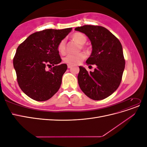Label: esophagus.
<instances>
[{
  "instance_id": "esophagus-1",
  "label": "esophagus",
  "mask_w": 147,
  "mask_h": 147,
  "mask_svg": "<svg viewBox=\"0 0 147 147\" xmlns=\"http://www.w3.org/2000/svg\"><path fill=\"white\" fill-rule=\"evenodd\" d=\"M67 67L69 68V69H70V68H71V67H72V65H67Z\"/></svg>"
}]
</instances>
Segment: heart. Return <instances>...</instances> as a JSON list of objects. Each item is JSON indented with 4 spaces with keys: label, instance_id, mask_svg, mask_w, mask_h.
I'll use <instances>...</instances> for the list:
<instances>
[{
    "label": "heart",
    "instance_id": "1",
    "mask_svg": "<svg viewBox=\"0 0 147 147\" xmlns=\"http://www.w3.org/2000/svg\"><path fill=\"white\" fill-rule=\"evenodd\" d=\"M72 38L79 45H80L82 48H85L83 45L86 43L87 38L86 35L81 32H75L72 35ZM65 39H63L57 45V50L61 54H64L65 52ZM86 57V55L83 53H80L76 55L69 54L63 58V61L69 65H77L81 63Z\"/></svg>",
    "mask_w": 147,
    "mask_h": 147
}]
</instances>
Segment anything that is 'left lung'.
Masks as SVG:
<instances>
[{
    "mask_svg": "<svg viewBox=\"0 0 147 147\" xmlns=\"http://www.w3.org/2000/svg\"><path fill=\"white\" fill-rule=\"evenodd\" d=\"M75 30L84 33L90 38L92 50L86 63L87 65H96L93 72H88L83 67H79L80 88L92 100L104 99L117 90L121 82L125 67L121 44L102 26L84 25Z\"/></svg>",
    "mask_w": 147,
    "mask_h": 147,
    "instance_id": "8db88e82",
    "label": "left lung"
}]
</instances>
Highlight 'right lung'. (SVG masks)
Returning <instances> with one entry per match:
<instances>
[{"label": "right lung", "instance_id": "1", "mask_svg": "<svg viewBox=\"0 0 147 147\" xmlns=\"http://www.w3.org/2000/svg\"><path fill=\"white\" fill-rule=\"evenodd\" d=\"M72 29L38 31L30 35L18 47L13 58L17 82L30 98L47 100L59 90L67 66L57 65L62 61L57 45ZM51 65L54 67L47 71V67Z\"/></svg>", "mask_w": 147, "mask_h": 147}]
</instances>
